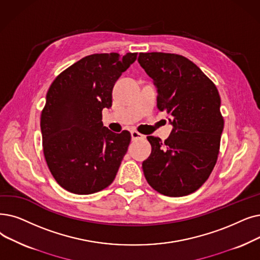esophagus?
Masks as SVG:
<instances>
[{"label": "esophagus", "mask_w": 260, "mask_h": 260, "mask_svg": "<svg viewBox=\"0 0 260 260\" xmlns=\"http://www.w3.org/2000/svg\"><path fill=\"white\" fill-rule=\"evenodd\" d=\"M131 136H132V140H139V139H143L144 138L143 135L138 133L137 131H132L131 132Z\"/></svg>", "instance_id": "obj_1"}]
</instances>
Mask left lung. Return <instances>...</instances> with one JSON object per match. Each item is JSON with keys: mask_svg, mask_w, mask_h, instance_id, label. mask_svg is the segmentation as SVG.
Segmentation results:
<instances>
[{"mask_svg": "<svg viewBox=\"0 0 260 260\" xmlns=\"http://www.w3.org/2000/svg\"><path fill=\"white\" fill-rule=\"evenodd\" d=\"M138 61L157 88V107L172 117L170 137L148 136L151 155L142 162L149 185L167 197L197 191L217 162L224 127L219 91L182 55L140 53Z\"/></svg>", "mask_w": 260, "mask_h": 260, "instance_id": "left-lung-1", "label": "left lung"}]
</instances>
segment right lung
<instances>
[{"instance_id": "right-lung-1", "label": "right lung", "mask_w": 260, "mask_h": 260, "mask_svg": "<svg viewBox=\"0 0 260 260\" xmlns=\"http://www.w3.org/2000/svg\"><path fill=\"white\" fill-rule=\"evenodd\" d=\"M137 53L93 54L55 78L47 93L40 127L43 153L54 178L75 194L108 187L117 175L131 134L103 126L102 110L112 105V88Z\"/></svg>"}]
</instances>
